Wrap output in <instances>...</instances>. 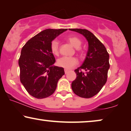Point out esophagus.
Returning a JSON list of instances; mask_svg holds the SVG:
<instances>
[{"mask_svg":"<svg viewBox=\"0 0 131 131\" xmlns=\"http://www.w3.org/2000/svg\"><path fill=\"white\" fill-rule=\"evenodd\" d=\"M68 72H69V70H68V69H65V73H66V74Z\"/></svg>","mask_w":131,"mask_h":131,"instance_id":"obj_1","label":"esophagus"}]
</instances>
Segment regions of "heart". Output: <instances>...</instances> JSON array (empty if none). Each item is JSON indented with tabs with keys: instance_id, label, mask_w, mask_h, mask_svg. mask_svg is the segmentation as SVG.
<instances>
[{
	"instance_id": "b5f03b06",
	"label": "heart",
	"mask_w": 131,
	"mask_h": 131,
	"mask_svg": "<svg viewBox=\"0 0 131 131\" xmlns=\"http://www.w3.org/2000/svg\"><path fill=\"white\" fill-rule=\"evenodd\" d=\"M67 40L73 46L77 48V50L79 53H81V50L78 49L82 43L80 38L77 37L72 36L68 37ZM50 51L52 53V54L54 55H58L59 54V42L58 40H54L51 42L50 46ZM78 63V60L75 57L64 56L59 59L58 60V65L60 66V67L65 68L66 69H72V68H73L75 66L77 65Z\"/></svg>"
}]
</instances>
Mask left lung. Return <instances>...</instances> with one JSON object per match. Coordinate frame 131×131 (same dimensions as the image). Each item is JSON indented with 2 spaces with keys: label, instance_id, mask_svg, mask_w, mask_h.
Wrapping results in <instances>:
<instances>
[{
  "label": "left lung",
  "instance_id": "8db88e82",
  "mask_svg": "<svg viewBox=\"0 0 131 131\" xmlns=\"http://www.w3.org/2000/svg\"><path fill=\"white\" fill-rule=\"evenodd\" d=\"M69 29L82 34L88 42L85 59L80 67L75 70L77 78L72 82V89L79 97L91 98L100 92L107 81L110 68L109 54L103 44L90 31ZM82 69L85 73L82 71Z\"/></svg>",
  "mask_w": 131,
  "mask_h": 131
}]
</instances>
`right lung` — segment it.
I'll return each mask as SVG.
<instances>
[{"mask_svg":"<svg viewBox=\"0 0 131 131\" xmlns=\"http://www.w3.org/2000/svg\"><path fill=\"white\" fill-rule=\"evenodd\" d=\"M67 29H47L33 37L22 48L18 63L20 81L27 91L36 99L52 95L58 81L65 74L63 68L53 66L51 42Z\"/></svg>","mask_w":131,"mask_h":131,"instance_id":"obj_1","label":"right lung"}]
</instances>
